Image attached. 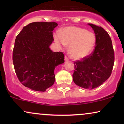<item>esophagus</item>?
<instances>
[{"label": "esophagus", "mask_w": 124, "mask_h": 124, "mask_svg": "<svg viewBox=\"0 0 124 124\" xmlns=\"http://www.w3.org/2000/svg\"><path fill=\"white\" fill-rule=\"evenodd\" d=\"M65 61H69V58H68L66 55H65Z\"/></svg>", "instance_id": "obj_1"}]
</instances>
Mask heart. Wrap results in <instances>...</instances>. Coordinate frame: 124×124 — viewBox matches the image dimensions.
I'll list each match as a JSON object with an SVG mask.
<instances>
[{
	"label": "heart",
	"instance_id": "b5f03b06",
	"mask_svg": "<svg viewBox=\"0 0 124 124\" xmlns=\"http://www.w3.org/2000/svg\"><path fill=\"white\" fill-rule=\"evenodd\" d=\"M56 42L61 46L69 45L70 56L75 59H80L88 56L93 51L96 45V37L93 32L84 28L69 27L62 31L61 34L55 35Z\"/></svg>",
	"mask_w": 124,
	"mask_h": 124
}]
</instances>
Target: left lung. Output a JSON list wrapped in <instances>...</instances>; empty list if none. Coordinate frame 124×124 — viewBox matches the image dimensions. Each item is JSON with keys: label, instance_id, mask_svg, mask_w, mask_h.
I'll use <instances>...</instances> for the list:
<instances>
[{"label": "left lung", "instance_id": "left-lung-1", "mask_svg": "<svg viewBox=\"0 0 124 124\" xmlns=\"http://www.w3.org/2000/svg\"><path fill=\"white\" fill-rule=\"evenodd\" d=\"M96 34L94 49L81 60L74 61L73 82L86 89H93L101 85L111 76L114 63L112 41L103 27L89 24Z\"/></svg>", "mask_w": 124, "mask_h": 124}]
</instances>
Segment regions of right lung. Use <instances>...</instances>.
<instances>
[{"instance_id":"1","label":"right lung","mask_w":124,"mask_h":124,"mask_svg":"<svg viewBox=\"0 0 124 124\" xmlns=\"http://www.w3.org/2000/svg\"><path fill=\"white\" fill-rule=\"evenodd\" d=\"M56 22H33L24 27L16 37L13 62L18 80L25 87L45 92L55 80V66L64 63L62 52L49 48L54 41Z\"/></svg>"}]
</instances>
